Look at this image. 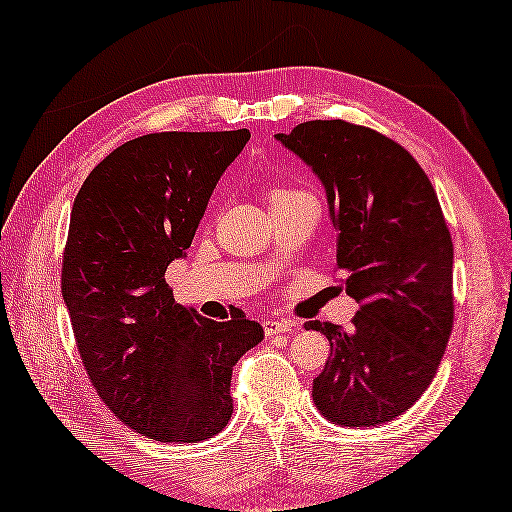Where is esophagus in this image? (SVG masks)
<instances>
[{"label": "esophagus", "mask_w": 512, "mask_h": 512, "mask_svg": "<svg viewBox=\"0 0 512 512\" xmlns=\"http://www.w3.org/2000/svg\"><path fill=\"white\" fill-rule=\"evenodd\" d=\"M293 329V322L288 320H266L264 322V331L266 336H284V333H291Z\"/></svg>", "instance_id": "34e87169"}]
</instances>
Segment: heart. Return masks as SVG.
<instances>
[{
  "mask_svg": "<svg viewBox=\"0 0 512 512\" xmlns=\"http://www.w3.org/2000/svg\"><path fill=\"white\" fill-rule=\"evenodd\" d=\"M297 197H313V194L300 188H284V185H271V190H268V199H271V203L291 201Z\"/></svg>",
  "mask_w": 512,
  "mask_h": 512,
  "instance_id": "heart-1",
  "label": "heart"
}]
</instances>
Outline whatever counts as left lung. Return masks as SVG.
Here are the masks:
<instances>
[{"mask_svg":"<svg viewBox=\"0 0 512 512\" xmlns=\"http://www.w3.org/2000/svg\"><path fill=\"white\" fill-rule=\"evenodd\" d=\"M275 138L327 190L336 271L360 304L349 331L304 324L331 345L313 403L345 427L392 421L430 387L452 333L454 248L439 199L414 156L369 127L309 120Z\"/></svg>","mask_w":512,"mask_h":512,"instance_id":"8db88e82","label":"left lung"}]
</instances>
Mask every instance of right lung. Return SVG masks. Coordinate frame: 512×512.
<instances>
[{
	"mask_svg": "<svg viewBox=\"0 0 512 512\" xmlns=\"http://www.w3.org/2000/svg\"><path fill=\"white\" fill-rule=\"evenodd\" d=\"M248 138V129L134 138L91 170L73 201L62 297L82 365L109 410L154 441L197 443L224 430L232 367L264 340L244 311L203 318L165 284Z\"/></svg>",
	"mask_w": 512,
	"mask_h": 512,
	"instance_id": "1",
	"label": "right lung"
}]
</instances>
